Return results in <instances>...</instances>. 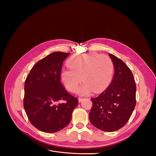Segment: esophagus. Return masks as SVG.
Segmentation results:
<instances>
[{
    "instance_id": "1",
    "label": "esophagus",
    "mask_w": 156,
    "mask_h": 156,
    "mask_svg": "<svg viewBox=\"0 0 156 156\" xmlns=\"http://www.w3.org/2000/svg\"><path fill=\"white\" fill-rule=\"evenodd\" d=\"M83 100V98H78V101H79V103H80V102H81Z\"/></svg>"
}]
</instances>
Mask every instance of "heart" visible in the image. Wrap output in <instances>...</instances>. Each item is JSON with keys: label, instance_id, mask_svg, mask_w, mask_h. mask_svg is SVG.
<instances>
[{"label": "heart", "instance_id": "heart-1", "mask_svg": "<svg viewBox=\"0 0 156 156\" xmlns=\"http://www.w3.org/2000/svg\"><path fill=\"white\" fill-rule=\"evenodd\" d=\"M70 69H63L60 80L70 92L76 90L79 84H84L78 90L81 95H87L93 90L101 92L110 84L113 74L111 58L104 55L88 53L75 55L68 61Z\"/></svg>", "mask_w": 156, "mask_h": 156}]
</instances>
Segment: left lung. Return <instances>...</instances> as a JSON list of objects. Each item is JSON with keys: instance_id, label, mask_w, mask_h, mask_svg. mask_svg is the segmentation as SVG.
<instances>
[{"instance_id": "left-lung-1", "label": "left lung", "mask_w": 156, "mask_h": 156, "mask_svg": "<svg viewBox=\"0 0 156 156\" xmlns=\"http://www.w3.org/2000/svg\"><path fill=\"white\" fill-rule=\"evenodd\" d=\"M108 56L114 66V75L107 89L91 99L89 120L97 128L112 132L123 127L131 116L136 104V85L127 66L115 55Z\"/></svg>"}]
</instances>
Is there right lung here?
<instances>
[{
    "instance_id": "obj_1",
    "label": "right lung",
    "mask_w": 156,
    "mask_h": 156,
    "mask_svg": "<svg viewBox=\"0 0 156 156\" xmlns=\"http://www.w3.org/2000/svg\"><path fill=\"white\" fill-rule=\"evenodd\" d=\"M70 53L53 52L38 61L25 82L23 105L30 123L45 133H55L67 126L76 98L69 94L60 82L63 62Z\"/></svg>"
}]
</instances>
